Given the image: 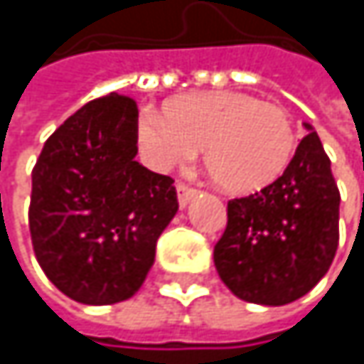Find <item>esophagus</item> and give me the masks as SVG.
<instances>
[{
	"label": "esophagus",
	"mask_w": 364,
	"mask_h": 364,
	"mask_svg": "<svg viewBox=\"0 0 364 364\" xmlns=\"http://www.w3.org/2000/svg\"><path fill=\"white\" fill-rule=\"evenodd\" d=\"M196 196V189L193 187H189V185H185V183H177V198H179V204H181V208H185L187 204H189V200Z\"/></svg>",
	"instance_id": "34e87169"
}]
</instances>
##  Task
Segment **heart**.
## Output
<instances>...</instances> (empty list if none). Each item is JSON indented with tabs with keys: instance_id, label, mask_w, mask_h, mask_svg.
<instances>
[{
	"instance_id": "b5f03b06",
	"label": "heart",
	"mask_w": 364,
	"mask_h": 364,
	"mask_svg": "<svg viewBox=\"0 0 364 364\" xmlns=\"http://www.w3.org/2000/svg\"><path fill=\"white\" fill-rule=\"evenodd\" d=\"M139 147L156 171L185 166L204 149L213 181L230 193H253L274 183L297 149L289 111L245 92H193L168 103L166 115L147 109Z\"/></svg>"
}]
</instances>
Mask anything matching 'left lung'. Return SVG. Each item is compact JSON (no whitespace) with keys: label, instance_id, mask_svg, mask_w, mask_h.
Instances as JSON below:
<instances>
[{"label":"left lung","instance_id":"obj_1","mask_svg":"<svg viewBox=\"0 0 364 364\" xmlns=\"http://www.w3.org/2000/svg\"><path fill=\"white\" fill-rule=\"evenodd\" d=\"M310 130L287 171L247 198L228 202L215 267L240 299L284 306L327 274L339 242V189L318 134Z\"/></svg>","mask_w":364,"mask_h":364}]
</instances>
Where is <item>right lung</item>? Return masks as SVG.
Here are the masks:
<instances>
[{"instance_id": "right-lung-1", "label": "right lung", "mask_w": 364, "mask_h": 364, "mask_svg": "<svg viewBox=\"0 0 364 364\" xmlns=\"http://www.w3.org/2000/svg\"><path fill=\"white\" fill-rule=\"evenodd\" d=\"M136 141V103L113 92L67 117L37 158L33 251L50 282L80 304L132 297L179 210L175 181L134 160Z\"/></svg>"}]
</instances>
